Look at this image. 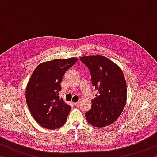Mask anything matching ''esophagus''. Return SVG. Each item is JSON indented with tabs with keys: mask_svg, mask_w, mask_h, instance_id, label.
Segmentation results:
<instances>
[{
	"mask_svg": "<svg viewBox=\"0 0 157 157\" xmlns=\"http://www.w3.org/2000/svg\"><path fill=\"white\" fill-rule=\"evenodd\" d=\"M73 104H74V105H75V107H78L79 106V102H74Z\"/></svg>",
	"mask_w": 157,
	"mask_h": 157,
	"instance_id": "1",
	"label": "esophagus"
}]
</instances>
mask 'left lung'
<instances>
[{
  "mask_svg": "<svg viewBox=\"0 0 157 157\" xmlns=\"http://www.w3.org/2000/svg\"><path fill=\"white\" fill-rule=\"evenodd\" d=\"M89 68L92 85L97 89L91 108L85 113L87 121L95 127L114 123L123 112L127 101V83L119 66L100 55L81 57Z\"/></svg>",
  "mask_w": 157,
  "mask_h": 157,
  "instance_id": "obj_1",
  "label": "left lung"
}]
</instances>
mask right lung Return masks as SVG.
<instances>
[{"instance_id": "add662e5", "label": "right lung", "mask_w": 157, "mask_h": 157, "mask_svg": "<svg viewBox=\"0 0 157 157\" xmlns=\"http://www.w3.org/2000/svg\"><path fill=\"white\" fill-rule=\"evenodd\" d=\"M78 59H56L40 63L34 69L28 82L25 99L32 116L46 129L63 126L71 107L59 96L61 82L66 71Z\"/></svg>"}]
</instances>
